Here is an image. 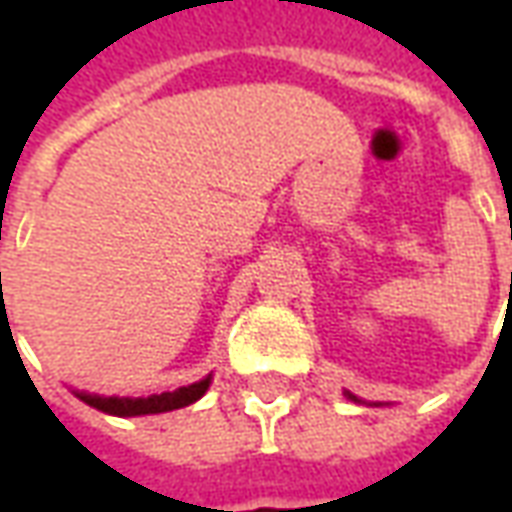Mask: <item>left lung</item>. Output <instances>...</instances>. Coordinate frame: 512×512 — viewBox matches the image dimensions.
Segmentation results:
<instances>
[{
  "mask_svg": "<svg viewBox=\"0 0 512 512\" xmlns=\"http://www.w3.org/2000/svg\"><path fill=\"white\" fill-rule=\"evenodd\" d=\"M348 397H351V400H356V397H354V395H348Z\"/></svg>",
  "mask_w": 512,
  "mask_h": 512,
  "instance_id": "1",
  "label": "left lung"
}]
</instances>
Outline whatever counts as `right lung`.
I'll use <instances>...</instances> for the list:
<instances>
[{"instance_id": "add662e5", "label": "right lung", "mask_w": 512, "mask_h": 512, "mask_svg": "<svg viewBox=\"0 0 512 512\" xmlns=\"http://www.w3.org/2000/svg\"><path fill=\"white\" fill-rule=\"evenodd\" d=\"M211 384V376L202 378L197 384L180 386L175 392H161V395L150 397H98V395H84V392H76L82 397L87 406L98 408L104 414H115V417H142V414H161V411H172V408H183L200 400L205 395V389Z\"/></svg>"}]
</instances>
